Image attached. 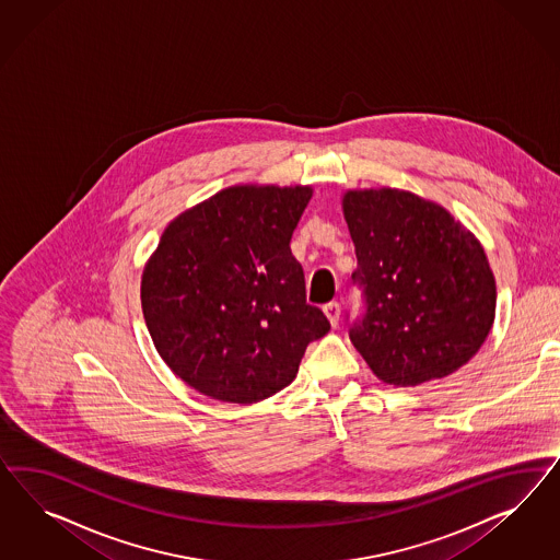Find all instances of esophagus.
<instances>
[{"label":"esophagus","mask_w":560,"mask_h":560,"mask_svg":"<svg viewBox=\"0 0 560 560\" xmlns=\"http://www.w3.org/2000/svg\"><path fill=\"white\" fill-rule=\"evenodd\" d=\"M324 314H326V318L330 320L332 326H337L339 324L340 318V304L339 302H328V304H324Z\"/></svg>","instance_id":"1"}]
</instances>
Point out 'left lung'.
Wrapping results in <instances>:
<instances>
[{
  "label": "left lung",
  "mask_w": 560,
  "mask_h": 560,
  "mask_svg": "<svg viewBox=\"0 0 560 560\" xmlns=\"http://www.w3.org/2000/svg\"><path fill=\"white\" fill-rule=\"evenodd\" d=\"M342 209L363 298L349 339L372 372L417 386L466 365L489 337L497 304L480 242L443 207L405 190H351Z\"/></svg>",
  "instance_id": "1"
}]
</instances>
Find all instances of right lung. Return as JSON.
<instances>
[{
	"label": "right lung",
	"instance_id": "add662e5",
	"mask_svg": "<svg viewBox=\"0 0 560 560\" xmlns=\"http://www.w3.org/2000/svg\"><path fill=\"white\" fill-rule=\"evenodd\" d=\"M310 187H232L170 223L141 279L158 353L190 388L250 405L289 386L330 323L291 236Z\"/></svg>",
	"mask_w": 560,
	"mask_h": 560
}]
</instances>
